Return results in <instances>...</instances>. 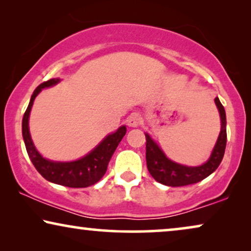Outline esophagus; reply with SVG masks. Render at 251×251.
<instances>
[{
  "instance_id": "34e87169",
  "label": "esophagus",
  "mask_w": 251,
  "mask_h": 251,
  "mask_svg": "<svg viewBox=\"0 0 251 251\" xmlns=\"http://www.w3.org/2000/svg\"><path fill=\"white\" fill-rule=\"evenodd\" d=\"M126 123H128V126H131V128H137V126L142 125V118H140L138 113H132V114L128 118V120H126Z\"/></svg>"
}]
</instances>
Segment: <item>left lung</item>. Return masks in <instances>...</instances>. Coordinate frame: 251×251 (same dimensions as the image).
<instances>
[{"instance_id":"left-lung-1","label":"left lung","mask_w":251,"mask_h":251,"mask_svg":"<svg viewBox=\"0 0 251 251\" xmlns=\"http://www.w3.org/2000/svg\"><path fill=\"white\" fill-rule=\"evenodd\" d=\"M219 114L222 120V129L219 133L218 140L216 143L215 149L212 151L210 159L200 167H186L173 162L164 155L159 146L153 142L152 138L147 135L146 137V164L151 176L159 183L167 186H186V185L195 184L203 180L209 175H211L221 164L226 147V114L224 106L219 101L218 98H215Z\"/></svg>"}]
</instances>
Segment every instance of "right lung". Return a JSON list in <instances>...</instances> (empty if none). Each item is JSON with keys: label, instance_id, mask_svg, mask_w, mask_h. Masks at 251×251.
<instances>
[{"label": "right lung", "instance_id": "right-lung-1", "mask_svg": "<svg viewBox=\"0 0 251 251\" xmlns=\"http://www.w3.org/2000/svg\"><path fill=\"white\" fill-rule=\"evenodd\" d=\"M59 82L58 78H51L49 81L43 82L34 90L29 105L27 107L23 118V137L25 146L28 153V156L35 169L51 183L63 185V186L82 188L91 186L101 179L104 176L109 160L115 152L119 143L125 137L126 128L125 126L118 129V131L108 135L96 149L89 153L87 156L82 157L73 162H53V161L46 160L37 152L35 146L30 138L28 129V118L30 108L33 106V101L41 89L51 87Z\"/></svg>", "mask_w": 251, "mask_h": 251}]
</instances>
